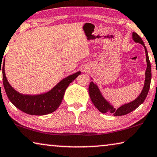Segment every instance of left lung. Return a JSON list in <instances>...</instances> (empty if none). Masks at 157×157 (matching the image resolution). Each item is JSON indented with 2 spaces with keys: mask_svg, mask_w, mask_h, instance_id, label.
Segmentation results:
<instances>
[{
  "mask_svg": "<svg viewBox=\"0 0 157 157\" xmlns=\"http://www.w3.org/2000/svg\"><path fill=\"white\" fill-rule=\"evenodd\" d=\"M132 39L135 43L142 44L145 50L146 53V61H147V69L145 71V80L144 85L143 87V89L137 98L133 101H130V102L125 103L124 105H121L120 107L116 109L114 108L113 105L109 102V101L106 100L103 94H101L100 90L99 89L98 85L96 83H94L93 82H91L89 86V94L90 99L95 106L97 109L101 113H109L113 114L114 116H122L125 115L129 112L136 109L139 106L144 102L146 98H147L148 92H149L150 83H151V64L149 59V56H148V52L147 48L144 45V42L142 38L136 33H132ZM92 79H93L91 78Z\"/></svg>",
  "mask_w": 157,
  "mask_h": 157,
  "instance_id": "8db88e82",
  "label": "left lung"
}]
</instances>
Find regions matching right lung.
Masks as SVG:
<instances>
[{
    "instance_id": "obj_1",
    "label": "right lung",
    "mask_w": 157,
    "mask_h": 157,
    "mask_svg": "<svg viewBox=\"0 0 157 157\" xmlns=\"http://www.w3.org/2000/svg\"><path fill=\"white\" fill-rule=\"evenodd\" d=\"M2 73L4 89L8 99L13 105L26 114L40 116L50 114L56 111L63 101L64 94L67 87L77 77L81 74V72H77L66 77L49 91L39 94H21L10 85L5 73V59L3 63Z\"/></svg>"
}]
</instances>
